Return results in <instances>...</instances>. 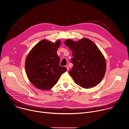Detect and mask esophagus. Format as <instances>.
<instances>
[{
    "instance_id": "34e87169",
    "label": "esophagus",
    "mask_w": 129,
    "mask_h": 129,
    "mask_svg": "<svg viewBox=\"0 0 129 129\" xmlns=\"http://www.w3.org/2000/svg\"><path fill=\"white\" fill-rule=\"evenodd\" d=\"M65 67H66V68H67V70H69V66H68V65H66V66H65Z\"/></svg>"
}]
</instances>
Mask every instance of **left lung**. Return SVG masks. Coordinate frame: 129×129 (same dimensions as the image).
Here are the masks:
<instances>
[{
	"label": "left lung",
	"instance_id": "1",
	"mask_svg": "<svg viewBox=\"0 0 129 129\" xmlns=\"http://www.w3.org/2000/svg\"><path fill=\"white\" fill-rule=\"evenodd\" d=\"M72 51L71 59L73 66L69 73L75 83L83 88H93L103 79L106 71L105 58L94 43L88 38L75 42L65 41Z\"/></svg>",
	"mask_w": 129,
	"mask_h": 129
}]
</instances>
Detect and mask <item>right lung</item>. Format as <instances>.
Instances as JSON below:
<instances>
[{
	"label": "right lung",
	"instance_id": "1",
	"mask_svg": "<svg viewBox=\"0 0 129 129\" xmlns=\"http://www.w3.org/2000/svg\"><path fill=\"white\" fill-rule=\"evenodd\" d=\"M60 45V40L54 44L42 40L33 48L26 58L25 69L28 79L39 89H51L67 70L66 67L59 65L60 59L57 51Z\"/></svg>",
	"mask_w": 129,
	"mask_h": 129
}]
</instances>
